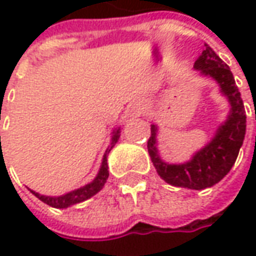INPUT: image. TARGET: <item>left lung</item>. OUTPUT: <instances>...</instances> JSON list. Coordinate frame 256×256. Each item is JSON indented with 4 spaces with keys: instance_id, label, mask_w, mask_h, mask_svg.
Returning a JSON list of instances; mask_svg holds the SVG:
<instances>
[{
    "instance_id": "obj_1",
    "label": "left lung",
    "mask_w": 256,
    "mask_h": 256,
    "mask_svg": "<svg viewBox=\"0 0 256 256\" xmlns=\"http://www.w3.org/2000/svg\"><path fill=\"white\" fill-rule=\"evenodd\" d=\"M194 62L200 76L210 77L220 87V92L230 102L227 120L220 124L212 140L192 159L183 164H168L158 150V125H150L148 152L158 174L176 188L203 190L218 183L236 164L240 148L242 146L246 130V116L241 92L227 64L217 56L208 44Z\"/></svg>"
}]
</instances>
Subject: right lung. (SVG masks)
I'll return each instance as SVG.
<instances>
[{"label": "right lung", "mask_w": 256, "mask_h": 256, "mask_svg": "<svg viewBox=\"0 0 256 256\" xmlns=\"http://www.w3.org/2000/svg\"><path fill=\"white\" fill-rule=\"evenodd\" d=\"M120 134H121V128L118 126L116 128L114 131H112V135H111V142H110V146L106 150V154L102 156V162H101L100 166V170L97 173V176L94 178L92 182L90 183H87L86 186H82L80 188H76V190H73V192H68L66 194H62V196H44V194H39V193H36L34 190H30V193L36 196L40 202H44L48 206H50V207H54V208H68L70 206H74L77 203H82L84 200H87V198H90L94 194H97L98 192H100L101 188H104V184H106V182L108 179V164H107V156L110 154V150L114 148V145H116L118 140H120Z\"/></svg>", "instance_id": "1"}]
</instances>
